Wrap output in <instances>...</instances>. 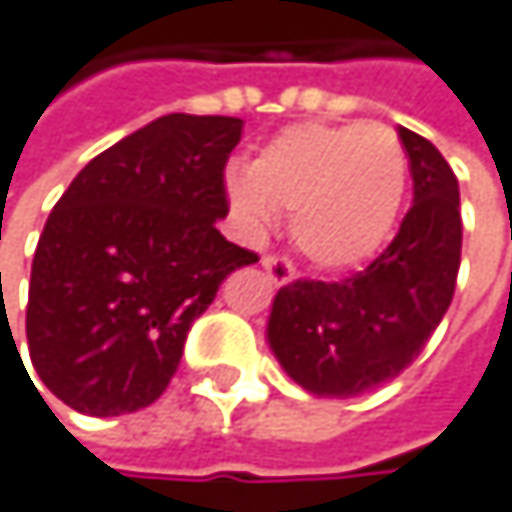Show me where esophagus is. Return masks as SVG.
<instances>
[{
  "mask_svg": "<svg viewBox=\"0 0 512 512\" xmlns=\"http://www.w3.org/2000/svg\"><path fill=\"white\" fill-rule=\"evenodd\" d=\"M261 264H264L267 276H270L276 285H285V282H291V279L297 276V267L285 258V254H267V258H264Z\"/></svg>",
  "mask_w": 512,
  "mask_h": 512,
  "instance_id": "1",
  "label": "esophagus"
}]
</instances>
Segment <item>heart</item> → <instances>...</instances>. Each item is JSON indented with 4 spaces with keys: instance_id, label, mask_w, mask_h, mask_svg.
<instances>
[{
    "instance_id": "b5f03b06",
    "label": "heart",
    "mask_w": 512,
    "mask_h": 512,
    "mask_svg": "<svg viewBox=\"0 0 512 512\" xmlns=\"http://www.w3.org/2000/svg\"><path fill=\"white\" fill-rule=\"evenodd\" d=\"M408 188V152L387 125H291L248 170L227 176L233 212L267 230L291 212V236L318 267H351L390 236Z\"/></svg>"
}]
</instances>
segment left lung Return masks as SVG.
<instances>
[{
	"instance_id": "1",
	"label": "left lung",
	"mask_w": 512,
	"mask_h": 512,
	"mask_svg": "<svg viewBox=\"0 0 512 512\" xmlns=\"http://www.w3.org/2000/svg\"><path fill=\"white\" fill-rule=\"evenodd\" d=\"M414 203L378 258L342 279H297L273 300L270 345L309 393L351 399L402 375L450 309L459 261V182L444 155L399 128Z\"/></svg>"
}]
</instances>
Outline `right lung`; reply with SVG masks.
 <instances>
[{"mask_svg":"<svg viewBox=\"0 0 512 512\" xmlns=\"http://www.w3.org/2000/svg\"><path fill=\"white\" fill-rule=\"evenodd\" d=\"M242 119L167 113L95 155L35 248L26 342L44 387L89 417L152 405L221 282L258 261L227 242L224 167Z\"/></svg>","mask_w":512,"mask_h":512,"instance_id":"right-lung-1","label":"right lung"}]
</instances>
